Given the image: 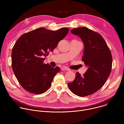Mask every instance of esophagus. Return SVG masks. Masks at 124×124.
I'll list each match as a JSON object with an SVG mask.
<instances>
[{"instance_id": "34e87169", "label": "esophagus", "mask_w": 124, "mask_h": 124, "mask_svg": "<svg viewBox=\"0 0 124 124\" xmlns=\"http://www.w3.org/2000/svg\"><path fill=\"white\" fill-rule=\"evenodd\" d=\"M61 70H66V71H68V70H69L70 69L66 67H62L61 68Z\"/></svg>"}]
</instances>
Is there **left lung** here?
I'll use <instances>...</instances> for the list:
<instances>
[{
  "label": "left lung",
  "instance_id": "obj_1",
  "mask_svg": "<svg viewBox=\"0 0 124 124\" xmlns=\"http://www.w3.org/2000/svg\"><path fill=\"white\" fill-rule=\"evenodd\" d=\"M72 34L80 38L84 45L82 61L88 67L83 76L77 72L74 80L68 83L74 94L85 97L95 93L103 86L111 71V52L101 35L86 27L74 28Z\"/></svg>",
  "mask_w": 124,
  "mask_h": 124
}]
</instances>
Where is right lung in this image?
Masks as SVG:
<instances>
[{"mask_svg": "<svg viewBox=\"0 0 124 124\" xmlns=\"http://www.w3.org/2000/svg\"><path fill=\"white\" fill-rule=\"evenodd\" d=\"M68 28L56 31L40 27L23 34L12 51V67L20 84L28 92L41 94L51 86L60 68L44 64V56L52 52L68 34Z\"/></svg>", "mask_w": 124, "mask_h": 124, "instance_id": "right-lung-1", "label": "right lung"}]
</instances>
